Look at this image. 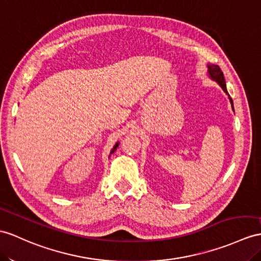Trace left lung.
Here are the masks:
<instances>
[{
    "label": "left lung",
    "mask_w": 261,
    "mask_h": 261,
    "mask_svg": "<svg viewBox=\"0 0 261 261\" xmlns=\"http://www.w3.org/2000/svg\"><path fill=\"white\" fill-rule=\"evenodd\" d=\"M207 73L209 79H212L213 81H215L217 84L222 88V91H224L227 95H228V98H229V101L231 104V109L233 111V101L231 99V97L229 96V94L227 92V87H226V82H225V77H224V73L221 72V69L218 65H215V64H207Z\"/></svg>",
    "instance_id": "1"
}]
</instances>
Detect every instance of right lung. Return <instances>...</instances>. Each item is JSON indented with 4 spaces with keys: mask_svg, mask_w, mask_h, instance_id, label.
Listing matches in <instances>:
<instances>
[{
    "mask_svg": "<svg viewBox=\"0 0 261 261\" xmlns=\"http://www.w3.org/2000/svg\"><path fill=\"white\" fill-rule=\"evenodd\" d=\"M118 145H119V142H117L115 145H114V147H113V148H112V150H111V154H113V152L116 150V148L118 147Z\"/></svg>",
    "mask_w": 261,
    "mask_h": 261,
    "instance_id": "1",
    "label": "right lung"
}]
</instances>
